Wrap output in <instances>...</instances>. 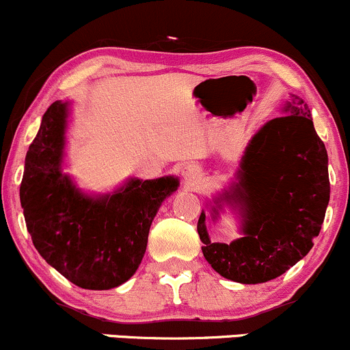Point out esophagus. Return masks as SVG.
I'll return each mask as SVG.
<instances>
[{
    "mask_svg": "<svg viewBox=\"0 0 350 350\" xmlns=\"http://www.w3.org/2000/svg\"><path fill=\"white\" fill-rule=\"evenodd\" d=\"M182 176L187 183H195L200 180V167L195 163H188L182 168Z\"/></svg>",
    "mask_w": 350,
    "mask_h": 350,
    "instance_id": "esophagus-1",
    "label": "esophagus"
}]
</instances>
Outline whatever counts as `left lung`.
I'll return each instance as SVG.
<instances>
[{
  "instance_id": "obj_1",
  "label": "left lung",
  "mask_w": 350,
  "mask_h": 350,
  "mask_svg": "<svg viewBox=\"0 0 350 350\" xmlns=\"http://www.w3.org/2000/svg\"><path fill=\"white\" fill-rule=\"evenodd\" d=\"M281 113L254 133L234 182L210 203L213 221L225 206L238 215L241 238L211 241L203 210L196 226L211 268L241 284L274 280L302 260L329 205L327 150L308 104L289 94Z\"/></svg>"
}]
</instances>
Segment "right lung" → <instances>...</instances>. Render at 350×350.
Segmentation results:
<instances>
[{
	"mask_svg": "<svg viewBox=\"0 0 350 350\" xmlns=\"http://www.w3.org/2000/svg\"><path fill=\"white\" fill-rule=\"evenodd\" d=\"M69 102L42 116L26 154L19 198L34 248L48 265L82 289L105 291L133 276L150 225L176 176L129 178L112 193L89 195L62 172Z\"/></svg>",
	"mask_w": 350,
	"mask_h": 350,
	"instance_id": "1",
	"label": "right lung"
}]
</instances>
